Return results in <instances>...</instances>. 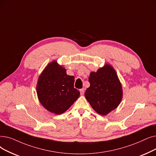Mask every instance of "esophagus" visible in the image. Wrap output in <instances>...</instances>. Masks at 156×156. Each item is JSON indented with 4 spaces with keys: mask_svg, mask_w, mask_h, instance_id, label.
<instances>
[{
    "mask_svg": "<svg viewBox=\"0 0 156 156\" xmlns=\"http://www.w3.org/2000/svg\"><path fill=\"white\" fill-rule=\"evenodd\" d=\"M80 94H81V95H83V94H84V92H85V89H80Z\"/></svg>",
    "mask_w": 156,
    "mask_h": 156,
    "instance_id": "1",
    "label": "esophagus"
}]
</instances>
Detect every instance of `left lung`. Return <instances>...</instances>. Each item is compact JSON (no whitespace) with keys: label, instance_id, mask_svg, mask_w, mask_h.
<instances>
[{"label":"left lung","instance_id":"1","mask_svg":"<svg viewBox=\"0 0 156 156\" xmlns=\"http://www.w3.org/2000/svg\"><path fill=\"white\" fill-rule=\"evenodd\" d=\"M90 87L85 96L98 113L106 115L119 105L122 90L115 69L106 64L96 73L92 72L89 78Z\"/></svg>","mask_w":156,"mask_h":156}]
</instances>
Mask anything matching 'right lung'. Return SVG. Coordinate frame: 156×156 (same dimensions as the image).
<instances>
[{"label":"right lung","instance_id":"obj_1","mask_svg":"<svg viewBox=\"0 0 156 156\" xmlns=\"http://www.w3.org/2000/svg\"><path fill=\"white\" fill-rule=\"evenodd\" d=\"M74 77L53 61L39 77L37 94L40 103L49 112L59 115L65 112L80 96L74 87Z\"/></svg>","mask_w":156,"mask_h":156}]
</instances>
